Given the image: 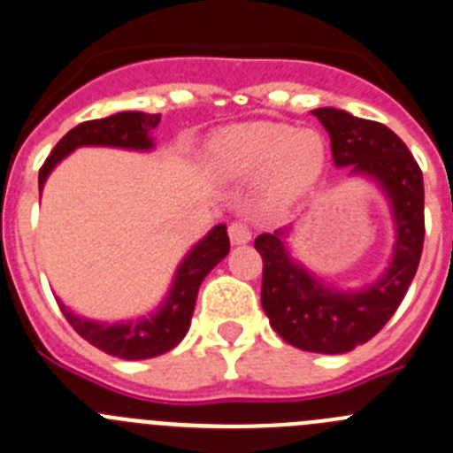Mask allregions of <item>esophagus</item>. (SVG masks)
Returning a JSON list of instances; mask_svg holds the SVG:
<instances>
[{
	"instance_id": "1",
	"label": "esophagus",
	"mask_w": 453,
	"mask_h": 453,
	"mask_svg": "<svg viewBox=\"0 0 453 453\" xmlns=\"http://www.w3.org/2000/svg\"><path fill=\"white\" fill-rule=\"evenodd\" d=\"M227 234H230L232 245H245V243H250V239H252V232H250V227L241 221L230 223V227H227Z\"/></svg>"
}]
</instances>
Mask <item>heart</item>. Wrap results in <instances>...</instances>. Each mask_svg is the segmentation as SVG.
<instances>
[{"instance_id":"heart-1","label":"heart","mask_w":453,"mask_h":453,"mask_svg":"<svg viewBox=\"0 0 453 453\" xmlns=\"http://www.w3.org/2000/svg\"><path fill=\"white\" fill-rule=\"evenodd\" d=\"M210 164L227 181H257L263 177V201L283 210L301 199L320 177L325 142L316 130L250 121L221 130L210 143Z\"/></svg>"}]
</instances>
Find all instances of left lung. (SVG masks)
<instances>
[{"label": "left lung", "instance_id": "left-lung-1", "mask_svg": "<svg viewBox=\"0 0 453 453\" xmlns=\"http://www.w3.org/2000/svg\"><path fill=\"white\" fill-rule=\"evenodd\" d=\"M311 115L332 139L334 165L372 179L388 196L396 227L392 261L374 283L338 289L289 254L292 226L279 227L254 241L263 257L261 305L285 343L305 352L345 354L385 327L418 270L425 241L423 173L388 126L338 108H316Z\"/></svg>", "mask_w": 453, "mask_h": 453}]
</instances>
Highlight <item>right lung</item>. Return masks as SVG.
<instances>
[{"instance_id":"obj_1","label":"right lung","mask_w":453,"mask_h":453,"mask_svg":"<svg viewBox=\"0 0 453 453\" xmlns=\"http://www.w3.org/2000/svg\"><path fill=\"white\" fill-rule=\"evenodd\" d=\"M159 121L161 115L124 110V112L110 115L105 119L79 124L77 128L65 133L64 139L52 148L50 157L39 170V196H42L48 174L77 148L101 146L137 152L155 150V139L150 133L159 126ZM227 252H230L227 227L219 223L179 263L173 285H170L161 305L148 316H139L137 320H121V323L110 325L104 320H92L74 314L59 298H57V303H59L65 320L74 327V332L101 352L124 358V361H143V358L161 357L183 341V336L190 329L192 311H195L201 283L210 274V270L227 257Z\"/></svg>"}]
</instances>
